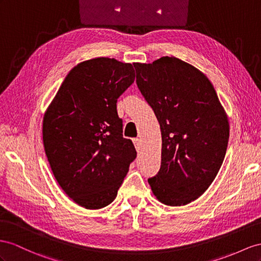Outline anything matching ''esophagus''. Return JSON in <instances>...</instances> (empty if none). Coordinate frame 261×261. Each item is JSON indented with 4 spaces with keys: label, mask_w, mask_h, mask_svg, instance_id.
I'll list each match as a JSON object with an SVG mask.
<instances>
[{
    "label": "esophagus",
    "mask_w": 261,
    "mask_h": 261,
    "mask_svg": "<svg viewBox=\"0 0 261 261\" xmlns=\"http://www.w3.org/2000/svg\"><path fill=\"white\" fill-rule=\"evenodd\" d=\"M133 143H135L136 149H137V151L139 152L140 149H141V139H139V138L133 139Z\"/></svg>",
    "instance_id": "34e87169"
}]
</instances>
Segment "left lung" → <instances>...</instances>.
I'll list each match as a JSON object with an SVG mask.
<instances>
[{"instance_id": "obj_1", "label": "left lung", "mask_w": 261, "mask_h": 261, "mask_svg": "<svg viewBox=\"0 0 261 261\" xmlns=\"http://www.w3.org/2000/svg\"><path fill=\"white\" fill-rule=\"evenodd\" d=\"M133 66L162 133L161 168L148 182L161 203L186 205L210 188L223 164L228 119L210 80L192 65L165 56Z\"/></svg>"}]
</instances>
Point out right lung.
<instances>
[{
    "label": "right lung",
    "mask_w": 261,
    "mask_h": 261,
    "mask_svg": "<svg viewBox=\"0 0 261 261\" xmlns=\"http://www.w3.org/2000/svg\"><path fill=\"white\" fill-rule=\"evenodd\" d=\"M135 82L131 64L99 57L78 64L43 120L46 156L72 200L98 210L116 198L137 151L123 138L118 98Z\"/></svg>",
    "instance_id": "1"
}]
</instances>
